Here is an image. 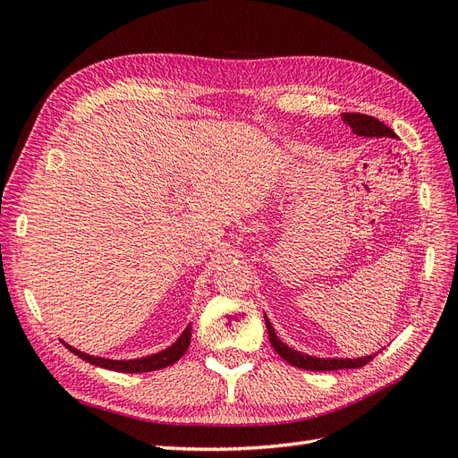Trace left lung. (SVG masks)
<instances>
[{
    "label": "left lung",
    "instance_id": "1",
    "mask_svg": "<svg viewBox=\"0 0 458 458\" xmlns=\"http://www.w3.org/2000/svg\"><path fill=\"white\" fill-rule=\"evenodd\" d=\"M343 120L352 127V131L358 135H366V137H396L393 129L386 127L383 122H379L377 117L368 115V114H360V112H348L343 114ZM267 323V333H268V341H271L273 348L276 354L286 360L288 363H292L294 368L300 369H310V371H333V369H354V368H361L366 366L373 360V356H366V358H358V360H323V358H311L306 354H300V352L288 348L284 343H280V338L275 335L273 325L268 323V319L265 318Z\"/></svg>",
    "mask_w": 458,
    "mask_h": 458
}]
</instances>
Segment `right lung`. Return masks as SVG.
Returning <instances> with one entry per match:
<instances>
[{"label":"right lung","instance_id":"right-lung-1","mask_svg":"<svg viewBox=\"0 0 458 458\" xmlns=\"http://www.w3.org/2000/svg\"><path fill=\"white\" fill-rule=\"evenodd\" d=\"M190 343H191V325H187V329L182 333V336L170 348L158 352V354L140 358V360H129V361L123 360L122 361V360L95 358V356L85 354V352H79L77 348H72V346L65 344V343L64 344L69 350H72L75 356H79L81 360L92 363V366L106 368V369H114V371H122V373H145V371H157V369L172 366V363H175L185 354V350L190 348Z\"/></svg>","mask_w":458,"mask_h":458}]
</instances>
